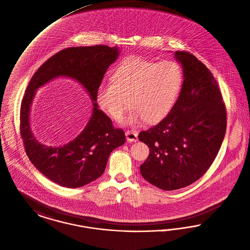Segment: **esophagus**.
<instances>
[{
    "mask_svg": "<svg viewBox=\"0 0 250 250\" xmlns=\"http://www.w3.org/2000/svg\"><path fill=\"white\" fill-rule=\"evenodd\" d=\"M125 137H126L127 142H129V143L138 141V134L134 131H126Z\"/></svg>",
    "mask_w": 250,
    "mask_h": 250,
    "instance_id": "esophagus-1",
    "label": "esophagus"
}]
</instances>
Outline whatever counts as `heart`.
Wrapping results in <instances>:
<instances>
[{
	"mask_svg": "<svg viewBox=\"0 0 250 250\" xmlns=\"http://www.w3.org/2000/svg\"><path fill=\"white\" fill-rule=\"evenodd\" d=\"M183 81V70L175 61L130 57L118 65L111 80L100 84L96 99L116 122L124 119L130 100L133 108L127 119L129 125H140L146 120L157 123L174 107Z\"/></svg>",
	"mask_w": 250,
	"mask_h": 250,
	"instance_id": "obj_1",
	"label": "heart"
}]
</instances>
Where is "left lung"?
I'll list each match as a JSON object with an SVG mask.
<instances>
[{"instance_id": "left-lung-1", "label": "left lung", "mask_w": 250, "mask_h": 250, "mask_svg": "<svg viewBox=\"0 0 250 250\" xmlns=\"http://www.w3.org/2000/svg\"><path fill=\"white\" fill-rule=\"evenodd\" d=\"M184 81L172 110L157 125L139 134L150 154L141 174L164 191L198 180L215 160L227 128V111L217 81L193 55L176 51Z\"/></svg>"}]
</instances>
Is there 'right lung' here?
Returning <instances> with one entry per match:
<instances>
[{
	"instance_id": "add662e5",
	"label": "right lung",
	"mask_w": 250,
	"mask_h": 250,
	"mask_svg": "<svg viewBox=\"0 0 250 250\" xmlns=\"http://www.w3.org/2000/svg\"><path fill=\"white\" fill-rule=\"evenodd\" d=\"M118 47L95 45L61 50L33 75L21 104L20 129L25 152L33 165L51 181L66 188H79L97 179L105 169L109 154L125 142L124 130L96 104L97 90L108 67L117 59ZM59 76L76 80L88 92L94 109L88 125L63 147H48L34 137L29 125V107L35 90Z\"/></svg>"
}]
</instances>
